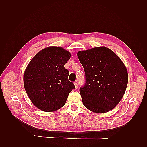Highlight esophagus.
I'll return each mask as SVG.
<instances>
[{
  "label": "esophagus",
  "instance_id": "esophagus-1",
  "mask_svg": "<svg viewBox=\"0 0 147 147\" xmlns=\"http://www.w3.org/2000/svg\"><path fill=\"white\" fill-rule=\"evenodd\" d=\"M74 85H75V90H77V89L78 88V84H77V82H75L74 83Z\"/></svg>",
  "mask_w": 147,
  "mask_h": 147
}]
</instances>
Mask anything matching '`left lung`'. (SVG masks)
I'll use <instances>...</instances> for the list:
<instances>
[{"label":"left lung","instance_id":"left-lung-1","mask_svg":"<svg viewBox=\"0 0 147 147\" xmlns=\"http://www.w3.org/2000/svg\"><path fill=\"white\" fill-rule=\"evenodd\" d=\"M77 56L85 73V84L80 88L84 107L96 113L114 109L127 85L128 73L123 61L105 47L80 51Z\"/></svg>","mask_w":147,"mask_h":147}]
</instances>
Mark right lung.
Wrapping results in <instances>:
<instances>
[{
	"label": "right lung",
	"mask_w": 147,
	"mask_h": 147,
	"mask_svg": "<svg viewBox=\"0 0 147 147\" xmlns=\"http://www.w3.org/2000/svg\"><path fill=\"white\" fill-rule=\"evenodd\" d=\"M70 53L60 47L43 48L31 59L23 75L24 86L33 104L43 112H53L65 105L75 88L68 80L64 65Z\"/></svg>",
	"instance_id": "obj_1"
}]
</instances>
